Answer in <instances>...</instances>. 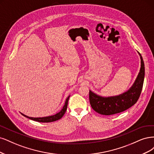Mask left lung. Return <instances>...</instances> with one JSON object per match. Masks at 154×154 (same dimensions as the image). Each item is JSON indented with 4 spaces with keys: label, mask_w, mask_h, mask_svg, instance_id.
Returning a JSON list of instances; mask_svg holds the SVG:
<instances>
[{
    "label": "left lung",
    "mask_w": 154,
    "mask_h": 154,
    "mask_svg": "<svg viewBox=\"0 0 154 154\" xmlns=\"http://www.w3.org/2000/svg\"><path fill=\"white\" fill-rule=\"evenodd\" d=\"M138 53L141 59L140 72L128 91L117 96L103 97L90 90L89 98L94 111L100 115H112L128 109L137 102L141 95L145 79V64L140 53Z\"/></svg>",
    "instance_id": "8db88e82"
}]
</instances>
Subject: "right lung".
Returning a JSON list of instances; mask_svg holds the SVG:
<instances>
[{
    "mask_svg": "<svg viewBox=\"0 0 154 154\" xmlns=\"http://www.w3.org/2000/svg\"><path fill=\"white\" fill-rule=\"evenodd\" d=\"M69 98H70V96H68V98L66 99L65 103H64V105L62 109L59 111V112L56 113V115H52V116H46V117H42V118H33V117H29L26 115H23V114L22 113V115H23L24 116H26L29 119H31L32 120L38 122H42V123H48V122H55L56 120H59L61 119L63 115L65 113L66 109H67V106H68V102L69 100Z\"/></svg>",
    "mask_w": 154,
    "mask_h": 154,
    "instance_id": "add662e5",
    "label": "right lung"
}]
</instances>
